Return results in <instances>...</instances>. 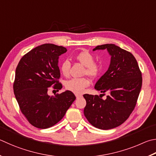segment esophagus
I'll return each instance as SVG.
<instances>
[{"label": "esophagus", "mask_w": 156, "mask_h": 156, "mask_svg": "<svg viewBox=\"0 0 156 156\" xmlns=\"http://www.w3.org/2000/svg\"><path fill=\"white\" fill-rule=\"evenodd\" d=\"M76 98H81L82 97V95H76Z\"/></svg>", "instance_id": "obj_1"}]
</instances>
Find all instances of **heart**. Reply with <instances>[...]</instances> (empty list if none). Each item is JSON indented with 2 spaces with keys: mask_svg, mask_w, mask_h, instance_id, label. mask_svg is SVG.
<instances>
[{
  "mask_svg": "<svg viewBox=\"0 0 156 156\" xmlns=\"http://www.w3.org/2000/svg\"><path fill=\"white\" fill-rule=\"evenodd\" d=\"M76 61L85 66L83 72L84 75H87L90 78H95L100 74L101 70V66L100 63L94 61V56L87 50H83L75 55ZM70 63L68 61L65 60L60 66V71L62 74L66 77L69 75ZM90 81L87 78H72L66 83L67 90L72 91L75 94H81L84 89L89 86Z\"/></svg>",
  "mask_w": 156,
  "mask_h": 156,
  "instance_id": "1",
  "label": "heart"
}]
</instances>
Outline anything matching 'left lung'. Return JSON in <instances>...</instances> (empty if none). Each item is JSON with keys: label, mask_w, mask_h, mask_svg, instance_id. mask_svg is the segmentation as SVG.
<instances>
[{"label": "left lung", "mask_w": 156, "mask_h": 156, "mask_svg": "<svg viewBox=\"0 0 156 156\" xmlns=\"http://www.w3.org/2000/svg\"><path fill=\"white\" fill-rule=\"evenodd\" d=\"M104 49L111 56L110 64L96 83L95 89L109 95L105 100L97 95H83L87 101L84 115L92 126L109 129L121 125L131 115L137 102L143 79L132 53L115 44L98 46L93 50Z\"/></svg>", "instance_id": "obj_1"}]
</instances>
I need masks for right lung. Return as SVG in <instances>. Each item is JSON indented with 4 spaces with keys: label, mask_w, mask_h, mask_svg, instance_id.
Wrapping results in <instances>:
<instances>
[{
    "label": "right lung",
    "mask_w": 156,
    "mask_h": 156,
    "mask_svg": "<svg viewBox=\"0 0 156 156\" xmlns=\"http://www.w3.org/2000/svg\"><path fill=\"white\" fill-rule=\"evenodd\" d=\"M67 52L63 46L45 44L22 56L16 69L13 92L22 114L31 125L46 129L55 126L66 115L76 100L69 90L48 95L50 87L61 89L58 57Z\"/></svg>",
    "instance_id": "add662e5"
}]
</instances>
